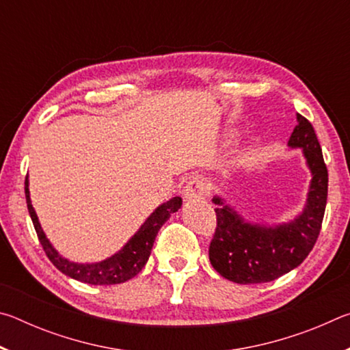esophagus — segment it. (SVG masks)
<instances>
[{"label": "esophagus", "mask_w": 350, "mask_h": 350, "mask_svg": "<svg viewBox=\"0 0 350 350\" xmlns=\"http://www.w3.org/2000/svg\"><path fill=\"white\" fill-rule=\"evenodd\" d=\"M211 193V185L208 180H205L204 177H194V179L187 183V187L183 188V198L191 200V199H204Z\"/></svg>", "instance_id": "obj_1"}]
</instances>
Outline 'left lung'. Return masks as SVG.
I'll use <instances>...</instances> for the list:
<instances>
[{"label": "left lung", "instance_id": "1", "mask_svg": "<svg viewBox=\"0 0 350 350\" xmlns=\"http://www.w3.org/2000/svg\"><path fill=\"white\" fill-rule=\"evenodd\" d=\"M288 146L303 148L313 176L306 208L293 222L276 227L254 225L245 222L222 199H213L219 208H215L216 228L208 256L225 280L236 284L275 281L298 267L315 245L327 204L329 174L315 129L301 114Z\"/></svg>", "mask_w": 350, "mask_h": 350}]
</instances>
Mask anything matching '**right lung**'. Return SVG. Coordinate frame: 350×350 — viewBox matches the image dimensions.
Returning <instances> with one entry per match:
<instances>
[{
    "instance_id": "add662e5",
    "label": "right lung",
    "mask_w": 350,
    "mask_h": 350,
    "mask_svg": "<svg viewBox=\"0 0 350 350\" xmlns=\"http://www.w3.org/2000/svg\"><path fill=\"white\" fill-rule=\"evenodd\" d=\"M25 191H26V202L27 210L31 215L32 224L37 232L38 241L46 256L55 267L64 273L66 276L74 278L77 281L94 284V286H111V284H120L128 280H131L139 271L145 267L148 258L151 254V248L156 236L161 230L162 225L168 221L170 216L176 213L182 206V198L176 196L170 199L168 202L162 204L156 211L146 219L145 224L142 225L140 230L135 233L128 244L122 248L120 252L116 253L114 256L109 259L102 260L97 264H75L70 260L62 258L58 254L54 247L51 245V242L47 241L46 234L41 230V225L38 222V217L35 215V210L31 204V196H29V188H27V177L25 180Z\"/></svg>"
}]
</instances>
